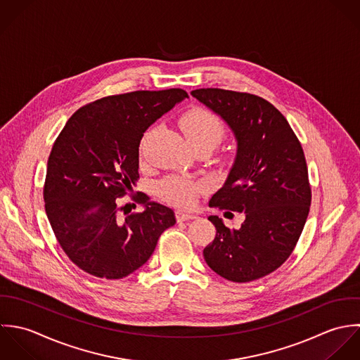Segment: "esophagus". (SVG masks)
I'll list each match as a JSON object with an SVG mask.
<instances>
[{
    "instance_id": "34e87169",
    "label": "esophagus",
    "mask_w": 360,
    "mask_h": 360,
    "mask_svg": "<svg viewBox=\"0 0 360 360\" xmlns=\"http://www.w3.org/2000/svg\"><path fill=\"white\" fill-rule=\"evenodd\" d=\"M176 219L178 222H182V221H189V219H195L196 214H192V213H186V212H182V210H178L176 213Z\"/></svg>"
}]
</instances>
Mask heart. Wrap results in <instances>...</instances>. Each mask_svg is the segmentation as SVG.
Instances as JSON below:
<instances>
[{
	"mask_svg": "<svg viewBox=\"0 0 360 360\" xmlns=\"http://www.w3.org/2000/svg\"><path fill=\"white\" fill-rule=\"evenodd\" d=\"M179 127L193 148L210 147L212 150L221 143L226 135V125L219 115L209 108L195 107L185 111L179 118ZM147 139L141 144V153L143 154ZM207 184L205 181H195L182 175H169L164 178L158 186V196L174 206L191 207L198 193L206 191Z\"/></svg>",
	"mask_w": 360,
	"mask_h": 360,
	"instance_id": "heart-1",
	"label": "heart"
}]
</instances>
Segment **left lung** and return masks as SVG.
<instances>
[{"mask_svg": "<svg viewBox=\"0 0 360 360\" xmlns=\"http://www.w3.org/2000/svg\"><path fill=\"white\" fill-rule=\"evenodd\" d=\"M191 94L219 114L238 141L235 164L209 206L245 216L239 229L209 217L217 232L203 250L205 260L228 281L259 280L287 262L310 210L302 144L287 118L263 97L213 87Z\"/></svg>", "mask_w": 360, "mask_h": 360, "instance_id": "obj_1", "label": "left lung"}]
</instances>
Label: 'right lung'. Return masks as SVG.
Masks as SVG:
<instances>
[{"instance_id": "right-lung-1", "label": "right lung", "mask_w": 360, "mask_h": 360, "mask_svg": "<svg viewBox=\"0 0 360 360\" xmlns=\"http://www.w3.org/2000/svg\"><path fill=\"white\" fill-rule=\"evenodd\" d=\"M184 89L114 94L80 107L53 144L43 188L54 235L84 273L120 280L148 260L160 235L176 219L169 207L131 196L144 212L121 217L117 199L139 179L146 129L176 103Z\"/></svg>"}]
</instances>
